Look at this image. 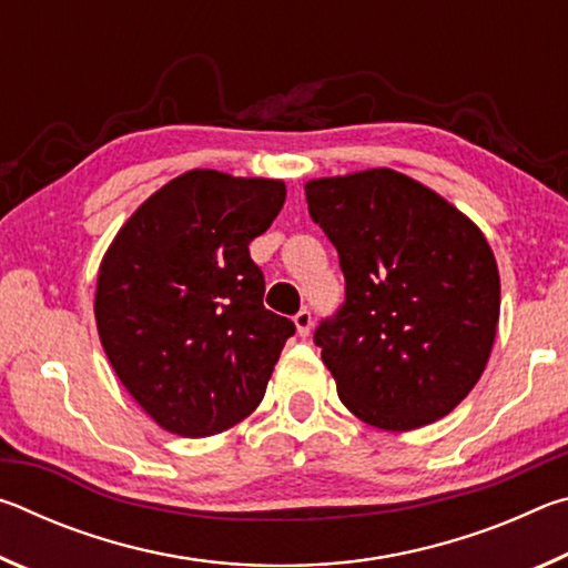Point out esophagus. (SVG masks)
<instances>
[{
    "instance_id": "1",
    "label": "esophagus",
    "mask_w": 568,
    "mask_h": 568,
    "mask_svg": "<svg viewBox=\"0 0 568 568\" xmlns=\"http://www.w3.org/2000/svg\"><path fill=\"white\" fill-rule=\"evenodd\" d=\"M295 328H297V335H303V338H305V335L307 333H311V328H313V313L311 311H307V307H303V311H297L295 313Z\"/></svg>"
}]
</instances>
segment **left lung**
<instances>
[{"label": "left lung", "mask_w": 568, "mask_h": 568, "mask_svg": "<svg viewBox=\"0 0 568 568\" xmlns=\"http://www.w3.org/2000/svg\"><path fill=\"white\" fill-rule=\"evenodd\" d=\"M305 197L345 275V303L313 335L345 408L396 434L448 416L496 338L501 281L484 233L388 168L311 180Z\"/></svg>", "instance_id": "1"}]
</instances>
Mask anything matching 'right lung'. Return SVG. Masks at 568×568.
<instances>
[{"label": "right lung", "instance_id": "1", "mask_svg": "<svg viewBox=\"0 0 568 568\" xmlns=\"http://www.w3.org/2000/svg\"><path fill=\"white\" fill-rule=\"evenodd\" d=\"M283 203V180L190 170L134 210L102 257V348L170 434H220L265 396L295 325L263 305L265 277L247 245Z\"/></svg>", "mask_w": 568, "mask_h": 568}]
</instances>
